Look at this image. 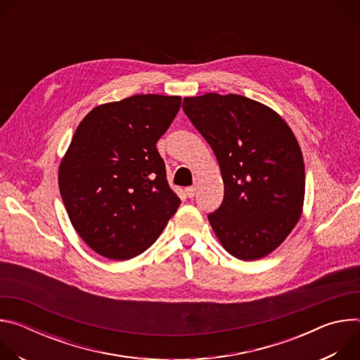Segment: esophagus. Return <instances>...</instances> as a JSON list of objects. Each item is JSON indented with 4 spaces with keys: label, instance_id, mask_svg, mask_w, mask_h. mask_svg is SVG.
I'll return each mask as SVG.
<instances>
[{
    "label": "esophagus",
    "instance_id": "1",
    "mask_svg": "<svg viewBox=\"0 0 360 360\" xmlns=\"http://www.w3.org/2000/svg\"><path fill=\"white\" fill-rule=\"evenodd\" d=\"M185 192H186L188 198H193V196H195V193H196V188H195V186H189V188H186V189H185Z\"/></svg>",
    "mask_w": 360,
    "mask_h": 360
}]
</instances>
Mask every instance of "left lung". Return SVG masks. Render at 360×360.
<instances>
[{
  "label": "left lung",
  "mask_w": 360,
  "mask_h": 360,
  "mask_svg": "<svg viewBox=\"0 0 360 360\" xmlns=\"http://www.w3.org/2000/svg\"><path fill=\"white\" fill-rule=\"evenodd\" d=\"M182 110L221 168L224 200L208 215L217 238L238 259L265 258L302 215L304 164L296 136L272 108L236 94L186 96Z\"/></svg>",
  "instance_id": "1"
}]
</instances>
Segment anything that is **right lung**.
Segmentation results:
<instances>
[{"mask_svg": "<svg viewBox=\"0 0 360 360\" xmlns=\"http://www.w3.org/2000/svg\"><path fill=\"white\" fill-rule=\"evenodd\" d=\"M181 96L134 95L89 111L58 169L70 221L98 255L127 261L158 239L181 199L157 149Z\"/></svg>", "mask_w": 360, "mask_h": 360, "instance_id": "add662e5", "label": "right lung"}]
</instances>
